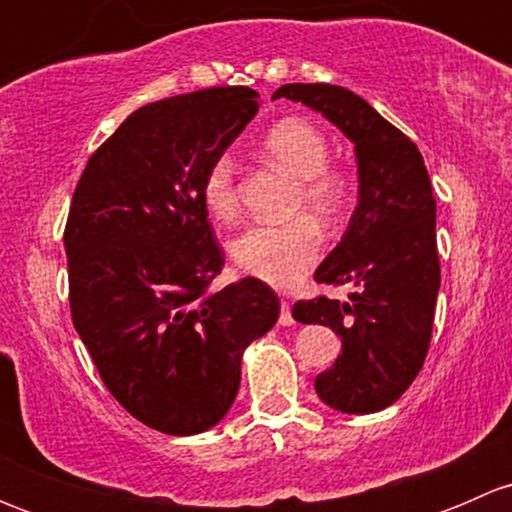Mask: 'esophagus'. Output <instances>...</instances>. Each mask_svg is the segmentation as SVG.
<instances>
[{
    "label": "esophagus",
    "mask_w": 512,
    "mask_h": 512,
    "mask_svg": "<svg viewBox=\"0 0 512 512\" xmlns=\"http://www.w3.org/2000/svg\"><path fill=\"white\" fill-rule=\"evenodd\" d=\"M280 324H282V327H289V324H294L292 307H289V302H282V307H280Z\"/></svg>",
    "instance_id": "esophagus-1"
}]
</instances>
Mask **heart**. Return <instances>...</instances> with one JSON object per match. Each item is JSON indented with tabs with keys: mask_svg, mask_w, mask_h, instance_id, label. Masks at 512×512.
Listing matches in <instances>:
<instances>
[{
	"mask_svg": "<svg viewBox=\"0 0 512 512\" xmlns=\"http://www.w3.org/2000/svg\"><path fill=\"white\" fill-rule=\"evenodd\" d=\"M262 151L297 178L292 210H309L324 223H334L347 205V183L329 165V143L317 126L304 118H287L262 138ZM203 200L215 218L227 220L240 208L237 165L218 156L203 178ZM324 237L307 215L285 223H255L232 240L230 255L245 275L270 287L289 289L304 280L322 255Z\"/></svg>",
	"mask_w": 512,
	"mask_h": 512,
	"instance_id": "1",
	"label": "heart"
}]
</instances>
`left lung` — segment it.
<instances>
[{
  "instance_id": "obj_1",
  "label": "left lung",
  "mask_w": 512,
  "mask_h": 512,
  "mask_svg": "<svg viewBox=\"0 0 512 512\" xmlns=\"http://www.w3.org/2000/svg\"><path fill=\"white\" fill-rule=\"evenodd\" d=\"M272 98L302 101L354 143L359 203L314 280L356 292L349 302L302 299L292 317L342 339L332 369L314 379L319 399L342 414H374L409 389L431 342L441 267L428 170L416 143L354 91L285 84Z\"/></svg>"
}]
</instances>
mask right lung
<instances>
[{
  "label": "right lung",
  "instance_id": "1",
  "mask_svg": "<svg viewBox=\"0 0 512 512\" xmlns=\"http://www.w3.org/2000/svg\"><path fill=\"white\" fill-rule=\"evenodd\" d=\"M257 91L218 86L133 111L89 158L64 230L71 319L113 399L170 436L213 428L242 352L280 299L255 277L210 292L225 265L203 200L208 165L255 118Z\"/></svg>",
  "mask_w": 512,
  "mask_h": 512
}]
</instances>
